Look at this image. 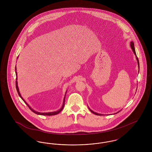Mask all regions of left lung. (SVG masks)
Masks as SVG:
<instances>
[{"instance_id": "left-lung-1", "label": "left lung", "mask_w": 152, "mask_h": 152, "mask_svg": "<svg viewBox=\"0 0 152 152\" xmlns=\"http://www.w3.org/2000/svg\"><path fill=\"white\" fill-rule=\"evenodd\" d=\"M130 47H131V48H132V50H133V53H134V55H136V59H137V60L138 68H139V67H140V66H139V61H138V59L137 57V55H136V51H135V48H134V43H133V42H132V41L130 42ZM89 109L90 110V111H91L92 113H93L94 114L96 115H99V116H101V115H101V114H99V113H96V112H94L93 110H92L91 109H90L89 108ZM119 112H120V111H119ZM119 112H118L117 113H118Z\"/></svg>"}]
</instances>
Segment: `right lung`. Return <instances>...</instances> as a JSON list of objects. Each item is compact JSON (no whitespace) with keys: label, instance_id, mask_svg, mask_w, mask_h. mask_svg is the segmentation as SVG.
Returning <instances> with one entry per match:
<instances>
[{"label":"right lung","instance_id":"1","mask_svg":"<svg viewBox=\"0 0 152 152\" xmlns=\"http://www.w3.org/2000/svg\"><path fill=\"white\" fill-rule=\"evenodd\" d=\"M15 70H16V67H15ZM16 73V90H17V92H18V94H19V96L20 97V98L22 99V100L24 101V102L26 104V105L28 107V108H29L31 110V111H32L34 113H36L37 115H44V116H52V115H58V113H59L61 110H62V109H63L64 108V102H65V97H64V101H63V105H62V107H61V108L59 110H58V111H56V112H47V113H41V112H36L35 110H34V109H32L30 107H29V105L26 102V101L23 99V97H22V96H21V94H20V92H19V88H18V81H16L17 80V72L16 71L15 72ZM66 94V93H65Z\"/></svg>","mask_w":152,"mask_h":152}]
</instances>
